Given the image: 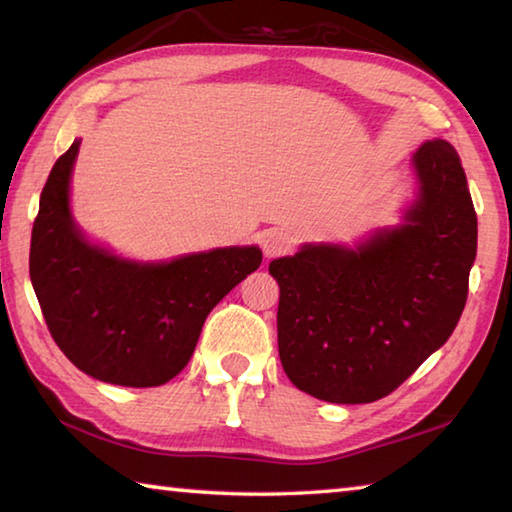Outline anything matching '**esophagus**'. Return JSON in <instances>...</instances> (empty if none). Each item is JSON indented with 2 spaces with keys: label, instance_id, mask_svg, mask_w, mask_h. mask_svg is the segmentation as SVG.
<instances>
[{
  "label": "esophagus",
  "instance_id": "esophagus-1",
  "mask_svg": "<svg viewBox=\"0 0 512 512\" xmlns=\"http://www.w3.org/2000/svg\"><path fill=\"white\" fill-rule=\"evenodd\" d=\"M291 244H293L291 235H288V232L282 230V228L266 230L264 237H262V250H264L266 257L286 255L288 250H291Z\"/></svg>",
  "mask_w": 512,
  "mask_h": 512
}]
</instances>
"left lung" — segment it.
Returning <instances> with one entry per match:
<instances>
[{
	"mask_svg": "<svg viewBox=\"0 0 512 512\" xmlns=\"http://www.w3.org/2000/svg\"><path fill=\"white\" fill-rule=\"evenodd\" d=\"M418 197L401 226L358 248L304 246L273 259L277 347L291 383L320 401L374 403L445 345L468 300L477 212L448 141L412 156Z\"/></svg>",
	"mask_w": 512,
	"mask_h": 512,
	"instance_id": "obj_1",
	"label": "left lung"
}]
</instances>
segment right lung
<instances>
[{
	"mask_svg": "<svg viewBox=\"0 0 512 512\" xmlns=\"http://www.w3.org/2000/svg\"><path fill=\"white\" fill-rule=\"evenodd\" d=\"M80 141L40 194L29 273L55 345L102 383L159 387L188 365L208 313L262 264L257 246L138 264L89 244L73 224L69 179Z\"/></svg>",
	"mask_w": 512,
	"mask_h": 512,
	"instance_id": "add662e5",
	"label": "right lung"
}]
</instances>
